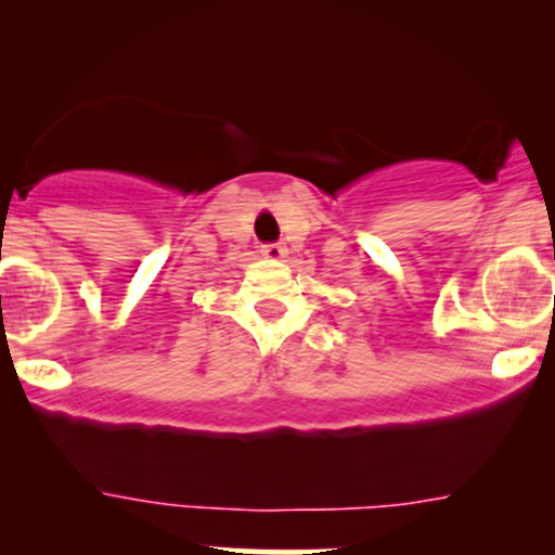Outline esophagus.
Returning <instances> with one entry per match:
<instances>
[{
    "instance_id": "obj_1",
    "label": "esophagus",
    "mask_w": 555,
    "mask_h": 555,
    "mask_svg": "<svg viewBox=\"0 0 555 555\" xmlns=\"http://www.w3.org/2000/svg\"><path fill=\"white\" fill-rule=\"evenodd\" d=\"M286 253H289V250H286L284 242H273V245L260 247V256L269 258V260H284Z\"/></svg>"
}]
</instances>
